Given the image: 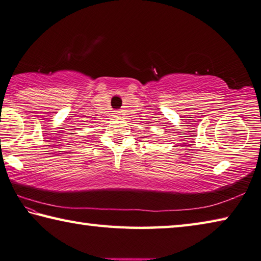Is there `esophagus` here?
Instances as JSON below:
<instances>
[{"label": "esophagus", "mask_w": 261, "mask_h": 261, "mask_svg": "<svg viewBox=\"0 0 261 261\" xmlns=\"http://www.w3.org/2000/svg\"><path fill=\"white\" fill-rule=\"evenodd\" d=\"M113 114H114V117H117V118H118V117H120V114H121V113H120V111H114V113H113Z\"/></svg>", "instance_id": "34e87169"}]
</instances>
